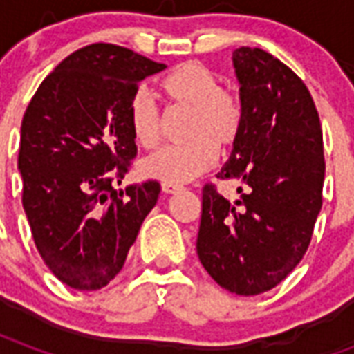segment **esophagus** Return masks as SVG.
I'll return each mask as SVG.
<instances>
[{"label": "esophagus", "mask_w": 354, "mask_h": 354, "mask_svg": "<svg viewBox=\"0 0 354 354\" xmlns=\"http://www.w3.org/2000/svg\"><path fill=\"white\" fill-rule=\"evenodd\" d=\"M162 193H178L182 189V185H176V184H162L161 185Z\"/></svg>", "instance_id": "34e87169"}]
</instances>
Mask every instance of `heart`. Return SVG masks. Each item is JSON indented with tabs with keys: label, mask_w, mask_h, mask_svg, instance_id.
Masks as SVG:
<instances>
[{
	"label": "heart",
	"mask_w": 354,
	"mask_h": 354,
	"mask_svg": "<svg viewBox=\"0 0 354 354\" xmlns=\"http://www.w3.org/2000/svg\"><path fill=\"white\" fill-rule=\"evenodd\" d=\"M220 77L197 62L176 66L162 77L161 94L169 108L187 109L184 138L140 162L142 176L162 184H184L207 172L216 159V147L225 149L243 127V104L237 94L220 87ZM129 127L142 147H153L161 138V113L147 91L138 88L129 102Z\"/></svg>",
	"instance_id": "heart-1"
}]
</instances>
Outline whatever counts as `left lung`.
Segmentation results:
<instances>
[{
    "label": "left lung",
    "instance_id": "left-lung-1",
    "mask_svg": "<svg viewBox=\"0 0 354 354\" xmlns=\"http://www.w3.org/2000/svg\"><path fill=\"white\" fill-rule=\"evenodd\" d=\"M233 66L243 127L218 178L243 182L241 199L203 187L197 254L222 288L258 296L284 281L311 243L322 207V131L311 93L279 58L241 47Z\"/></svg>",
    "mask_w": 354,
    "mask_h": 354
}]
</instances>
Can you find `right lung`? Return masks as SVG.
<instances>
[{
  "label": "right lung",
  "mask_w": 354,
  "mask_h": 354,
  "mask_svg": "<svg viewBox=\"0 0 354 354\" xmlns=\"http://www.w3.org/2000/svg\"><path fill=\"white\" fill-rule=\"evenodd\" d=\"M167 66L111 43L66 57L43 80L20 129L22 207L34 243L58 281L100 290L127 260L155 207V180L117 192L136 144L129 102L138 83Z\"/></svg>",
  "instance_id": "obj_1"
}]
</instances>
